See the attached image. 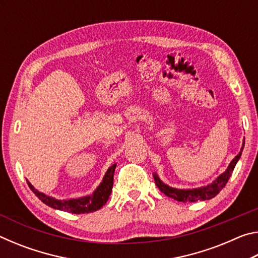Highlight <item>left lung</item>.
I'll list each match as a JSON object with an SVG mask.
<instances>
[{"mask_svg":"<svg viewBox=\"0 0 258 258\" xmlns=\"http://www.w3.org/2000/svg\"><path fill=\"white\" fill-rule=\"evenodd\" d=\"M243 147H244V139L242 141V147L241 149H240V152L232 160H231L228 168H226L223 173L220 174V175H218L212 183H208L207 185L192 187V189H177V187H173L164 183L160 180L158 174L155 172L154 178H155L156 185L158 186L159 190L167 196V197L172 198L174 200H177V202L196 203V202H199V200L212 199L220 194V191L223 189L226 183H228L231 174H232L233 169L235 167V165H237L240 157H241Z\"/></svg>","mask_w":258,"mask_h":258,"instance_id":"left-lung-1","label":"left lung"}]
</instances>
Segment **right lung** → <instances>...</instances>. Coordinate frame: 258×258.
<instances>
[{"label":"right lung","mask_w":258,"mask_h":258,"mask_svg":"<svg viewBox=\"0 0 258 258\" xmlns=\"http://www.w3.org/2000/svg\"><path fill=\"white\" fill-rule=\"evenodd\" d=\"M116 165L113 164L107 169L106 174L102 178V181L98 185L92 194L84 196V197L80 198H71V199H55L54 197H50L46 196L43 192L35 189L32 183L27 180L28 185L30 187L35 196L44 203L47 206L54 209H59V211L68 212L72 214H85V213H92L97 212L101 208L103 205H106L108 202L109 196H110L112 191V184H113V173H115Z\"/></svg>","instance_id":"right-lung-1"}]
</instances>
